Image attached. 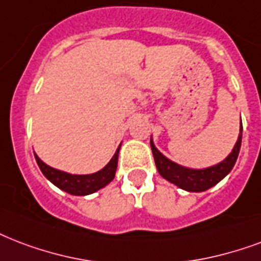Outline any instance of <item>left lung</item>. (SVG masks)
I'll return each instance as SVG.
<instances>
[{
  "label": "left lung",
  "instance_id": "left-lung-1",
  "mask_svg": "<svg viewBox=\"0 0 261 261\" xmlns=\"http://www.w3.org/2000/svg\"><path fill=\"white\" fill-rule=\"evenodd\" d=\"M241 141L242 124L240 126L238 139H237L231 153L224 159L223 162L218 163L215 166L206 167V168H198V170L179 166L172 160H170L154 146L152 138H150V148H152L157 171L163 178L167 179L171 184H174L175 186H178L179 189H184L186 192L200 193L205 192L216 184H219L232 170V167L237 162L238 153H240V149H241Z\"/></svg>",
  "mask_w": 261,
  "mask_h": 261
}]
</instances>
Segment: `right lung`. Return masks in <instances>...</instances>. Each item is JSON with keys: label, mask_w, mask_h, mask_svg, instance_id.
Here are the masks:
<instances>
[{"label": "right lung", "mask_w": 261, "mask_h": 261, "mask_svg": "<svg viewBox=\"0 0 261 261\" xmlns=\"http://www.w3.org/2000/svg\"><path fill=\"white\" fill-rule=\"evenodd\" d=\"M120 146H122V144L119 145V148L116 149L113 157L102 170L97 171L94 174L86 175L69 174V172H64V171L56 170L53 167L45 164L35 153H34V156H35L39 170L42 171V174L55 186L69 193V194H72V196H87V194L95 193L99 189L105 188L109 182H112L113 178H115V174H116L117 157H119Z\"/></svg>", "instance_id": "1"}]
</instances>
